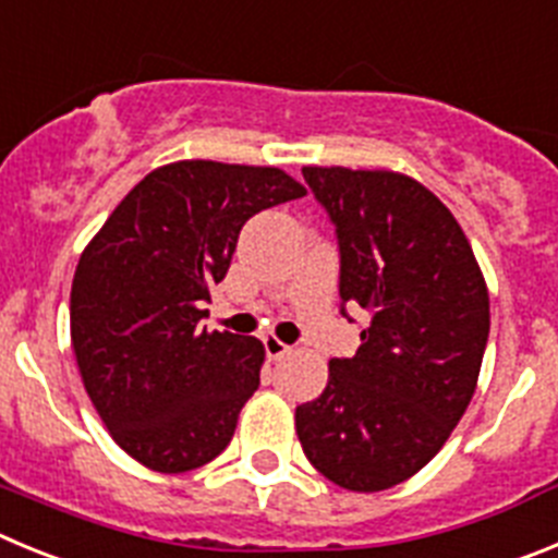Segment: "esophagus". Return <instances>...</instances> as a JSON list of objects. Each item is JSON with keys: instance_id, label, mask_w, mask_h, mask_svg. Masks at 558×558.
<instances>
[{"instance_id": "obj_1", "label": "esophagus", "mask_w": 558, "mask_h": 558, "mask_svg": "<svg viewBox=\"0 0 558 558\" xmlns=\"http://www.w3.org/2000/svg\"><path fill=\"white\" fill-rule=\"evenodd\" d=\"M264 350H267V359L269 361H280L283 355L291 353V348L286 341L275 339V336H264Z\"/></svg>"}]
</instances>
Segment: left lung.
Here are the masks:
<instances>
[{"label":"left lung","instance_id":"left-lung-1","mask_svg":"<svg viewBox=\"0 0 558 558\" xmlns=\"http://www.w3.org/2000/svg\"><path fill=\"white\" fill-rule=\"evenodd\" d=\"M336 228L341 314L364 308L353 359L298 405L300 445L328 481L380 492L420 473L473 400L489 294L464 230L436 194L398 172L305 167Z\"/></svg>","mask_w":558,"mask_h":558}]
</instances>
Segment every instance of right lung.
<instances>
[{"mask_svg":"<svg viewBox=\"0 0 558 558\" xmlns=\"http://www.w3.org/2000/svg\"><path fill=\"white\" fill-rule=\"evenodd\" d=\"M305 189L275 167L180 160L149 172L83 250L72 348L113 441L155 473H189L233 439L264 344L203 330L244 222Z\"/></svg>","mask_w":558,"mask_h":558,"instance_id":"right-lung-1","label":"right lung"}]
</instances>
